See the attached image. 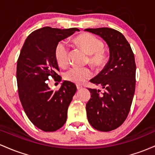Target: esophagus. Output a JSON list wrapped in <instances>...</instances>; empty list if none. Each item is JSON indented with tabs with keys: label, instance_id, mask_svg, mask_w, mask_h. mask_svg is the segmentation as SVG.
I'll return each mask as SVG.
<instances>
[{
	"label": "esophagus",
	"instance_id": "1",
	"mask_svg": "<svg viewBox=\"0 0 155 155\" xmlns=\"http://www.w3.org/2000/svg\"><path fill=\"white\" fill-rule=\"evenodd\" d=\"M77 89L78 90H80V89H81V88H83V86H81V85H77Z\"/></svg>",
	"mask_w": 155,
	"mask_h": 155
}]
</instances>
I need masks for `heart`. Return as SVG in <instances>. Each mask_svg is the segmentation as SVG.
<instances>
[{"mask_svg":"<svg viewBox=\"0 0 155 155\" xmlns=\"http://www.w3.org/2000/svg\"><path fill=\"white\" fill-rule=\"evenodd\" d=\"M74 42L87 54L89 55L88 61L95 67H100L105 61L104 53V44L96 36L88 34H82L74 39ZM69 48L65 41H60L55 48V57L57 63L61 67L68 64ZM92 72L89 67H72L64 72V78L66 81L76 84L83 83L91 76Z\"/></svg>","mask_w":155,"mask_h":155,"instance_id":"b5f03b06","label":"heart"}]
</instances>
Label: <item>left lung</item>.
Listing matches in <instances>:
<instances>
[{"label": "left lung", "instance_id": "8db88e82", "mask_svg": "<svg viewBox=\"0 0 155 155\" xmlns=\"http://www.w3.org/2000/svg\"><path fill=\"white\" fill-rule=\"evenodd\" d=\"M100 36L108 45L110 58L91 82L103 91L88 88L86 103L88 122L94 129L108 132L124 123L129 114L135 89L136 65L131 47L121 33L109 28L85 29Z\"/></svg>", "mask_w": 155, "mask_h": 155}]
</instances>
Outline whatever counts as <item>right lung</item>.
<instances>
[{"mask_svg":"<svg viewBox=\"0 0 155 155\" xmlns=\"http://www.w3.org/2000/svg\"><path fill=\"white\" fill-rule=\"evenodd\" d=\"M76 28L69 29L44 27L27 37L17 60V81L20 102L28 118L45 132H53L63 127L67 110L77 87L64 81L58 91L49 88L50 77L61 81L55 57V48L60 41L72 35Z\"/></svg>","mask_w":155,"mask_h":155,"instance_id":"add662e5","label":"right lung"}]
</instances>
